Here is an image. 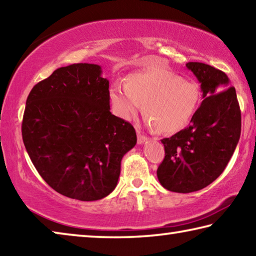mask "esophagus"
<instances>
[{
	"label": "esophagus",
	"instance_id": "34e87169",
	"mask_svg": "<svg viewBox=\"0 0 256 256\" xmlns=\"http://www.w3.org/2000/svg\"><path fill=\"white\" fill-rule=\"evenodd\" d=\"M136 133H138V144H144L146 141H148V138L144 136V134H141L140 131H136Z\"/></svg>",
	"mask_w": 256,
	"mask_h": 256
}]
</instances>
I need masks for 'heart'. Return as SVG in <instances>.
<instances>
[{
    "instance_id": "1",
    "label": "heart",
    "mask_w": 256,
    "mask_h": 256,
    "mask_svg": "<svg viewBox=\"0 0 256 256\" xmlns=\"http://www.w3.org/2000/svg\"><path fill=\"white\" fill-rule=\"evenodd\" d=\"M200 86L162 68H148L126 78V86L110 90L112 110L132 120L144 108L146 120L157 131L176 133L188 126L200 102Z\"/></svg>"
}]
</instances>
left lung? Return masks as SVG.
I'll return each mask as SVG.
<instances>
[{
  "label": "left lung",
  "mask_w": 256,
  "mask_h": 256,
  "mask_svg": "<svg viewBox=\"0 0 256 256\" xmlns=\"http://www.w3.org/2000/svg\"><path fill=\"white\" fill-rule=\"evenodd\" d=\"M186 68L201 84L203 100L188 128L162 138L164 159L157 170L160 184L177 193L196 192L218 178L242 128L236 90L228 76L204 63L188 62Z\"/></svg>",
  "instance_id": "left-lung-1"
}]
</instances>
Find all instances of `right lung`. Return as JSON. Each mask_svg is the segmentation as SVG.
<instances>
[{"mask_svg":"<svg viewBox=\"0 0 256 256\" xmlns=\"http://www.w3.org/2000/svg\"><path fill=\"white\" fill-rule=\"evenodd\" d=\"M100 66L60 68L26 102L22 138L37 172L64 196L97 201L115 190L136 130L112 115Z\"/></svg>","mask_w":256,"mask_h":256,"instance_id":"obj_1","label":"right lung"}]
</instances>
